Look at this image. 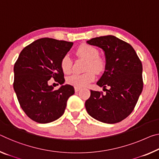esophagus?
I'll use <instances>...</instances> for the list:
<instances>
[{
    "instance_id": "1",
    "label": "esophagus",
    "mask_w": 159,
    "mask_h": 159,
    "mask_svg": "<svg viewBox=\"0 0 159 159\" xmlns=\"http://www.w3.org/2000/svg\"><path fill=\"white\" fill-rule=\"evenodd\" d=\"M80 90V88H76V87H75V93H78V92Z\"/></svg>"
}]
</instances>
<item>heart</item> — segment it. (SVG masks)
Listing matches in <instances>:
<instances>
[{
    "mask_svg": "<svg viewBox=\"0 0 159 159\" xmlns=\"http://www.w3.org/2000/svg\"><path fill=\"white\" fill-rule=\"evenodd\" d=\"M75 54L77 57L86 60L87 62L85 68L86 70L93 69L98 74H100L105 70V62L103 59L99 57V52L96 48L90 45L84 44L79 47ZM60 66L64 74H69L72 68V61L69 55H65L64 57H63L60 62ZM93 71L89 70L84 74H72L67 78L66 81L68 84L74 87H85L95 79V74Z\"/></svg>",
    "mask_w": 159,
    "mask_h": 159,
    "instance_id": "b5f03b06",
    "label": "heart"
}]
</instances>
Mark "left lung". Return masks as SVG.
<instances>
[{"instance_id":"left-lung-1","label":"left lung","mask_w":159,"mask_h":159,"mask_svg":"<svg viewBox=\"0 0 159 159\" xmlns=\"http://www.w3.org/2000/svg\"><path fill=\"white\" fill-rule=\"evenodd\" d=\"M87 43L104 51L105 70L97 85L102 92L90 90L85 103L89 114L100 122L115 124L134 110L143 90L142 64L129 44L112 35L95 37ZM107 86L110 88L107 90Z\"/></svg>"}]
</instances>
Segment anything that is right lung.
<instances>
[{
  "label": "right lung",
  "mask_w": 159,
  "mask_h": 159,
  "mask_svg": "<svg viewBox=\"0 0 159 159\" xmlns=\"http://www.w3.org/2000/svg\"><path fill=\"white\" fill-rule=\"evenodd\" d=\"M73 44L52 38L39 39L22 50L15 64V92L22 109L35 122L46 124L59 119L64 113L69 98L74 94L70 85L54 90L48 84L51 77L61 84L64 83L60 62Z\"/></svg>",
  "instance_id": "right-lung-1"
}]
</instances>
